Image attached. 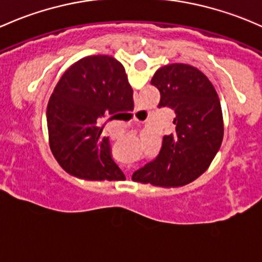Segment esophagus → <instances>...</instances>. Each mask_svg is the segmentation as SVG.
I'll return each instance as SVG.
<instances>
[{"mask_svg": "<svg viewBox=\"0 0 262 262\" xmlns=\"http://www.w3.org/2000/svg\"><path fill=\"white\" fill-rule=\"evenodd\" d=\"M143 157H144V153H142V152H136V153H134L133 158H134V161L138 162V161H140V159L143 158Z\"/></svg>", "mask_w": 262, "mask_h": 262, "instance_id": "34e87169", "label": "esophagus"}]
</instances>
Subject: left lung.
Instances as JSON below:
<instances>
[{
    "mask_svg": "<svg viewBox=\"0 0 262 262\" xmlns=\"http://www.w3.org/2000/svg\"><path fill=\"white\" fill-rule=\"evenodd\" d=\"M150 82L161 93L158 108L169 110L174 130L164 136L161 152L145 172L153 186L186 191L221 147L224 119L219 95L200 70L186 64L163 66Z\"/></svg>",
    "mask_w": 262,
    "mask_h": 262,
    "instance_id": "obj_1",
    "label": "left lung"
}]
</instances>
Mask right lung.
I'll list each match as a JSON object with an SVG mask.
<instances>
[{"mask_svg": "<svg viewBox=\"0 0 262 262\" xmlns=\"http://www.w3.org/2000/svg\"><path fill=\"white\" fill-rule=\"evenodd\" d=\"M82 61L66 71L49 103L50 149L60 166L79 180H125L112 157L105 125L133 110V90L125 71L118 78L98 70L85 73Z\"/></svg>", "mask_w": 262, "mask_h": 262, "instance_id": "obj_1", "label": "right lung"}]
</instances>
